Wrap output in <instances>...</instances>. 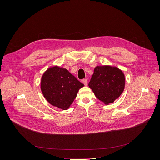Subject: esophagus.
I'll list each match as a JSON object with an SVG mask.
<instances>
[{"label":"esophagus","instance_id":"obj_1","mask_svg":"<svg viewBox=\"0 0 160 160\" xmlns=\"http://www.w3.org/2000/svg\"><path fill=\"white\" fill-rule=\"evenodd\" d=\"M82 83L85 85V86H87V84H88V80L86 79H82Z\"/></svg>","mask_w":160,"mask_h":160}]
</instances>
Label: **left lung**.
Listing matches in <instances>:
<instances>
[{
  "label": "left lung",
  "mask_w": 160,
  "mask_h": 160,
  "mask_svg": "<svg viewBox=\"0 0 160 160\" xmlns=\"http://www.w3.org/2000/svg\"><path fill=\"white\" fill-rule=\"evenodd\" d=\"M89 86L95 97L105 105L114 102L124 91L125 76L122 70L110 65L97 66Z\"/></svg>",
  "instance_id": "1"
}]
</instances>
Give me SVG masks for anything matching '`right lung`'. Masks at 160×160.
Instances as JSON below:
<instances>
[{
	"mask_svg": "<svg viewBox=\"0 0 160 160\" xmlns=\"http://www.w3.org/2000/svg\"><path fill=\"white\" fill-rule=\"evenodd\" d=\"M84 86L68 69L58 66L47 69L41 81V89L47 101L63 110L68 109Z\"/></svg>",
	"mask_w": 160,
	"mask_h": 160,
	"instance_id": "add662e5",
	"label": "right lung"
}]
</instances>
